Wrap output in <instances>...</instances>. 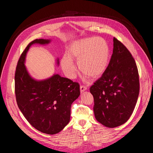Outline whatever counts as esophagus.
Here are the masks:
<instances>
[{"instance_id": "1", "label": "esophagus", "mask_w": 153, "mask_h": 153, "mask_svg": "<svg viewBox=\"0 0 153 153\" xmlns=\"http://www.w3.org/2000/svg\"><path fill=\"white\" fill-rule=\"evenodd\" d=\"M80 92H83L84 91L87 89V87L86 86H85V85H80Z\"/></svg>"}]
</instances>
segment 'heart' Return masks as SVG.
<instances>
[{"label":"heart","mask_w":153,"mask_h":153,"mask_svg":"<svg viewBox=\"0 0 153 153\" xmlns=\"http://www.w3.org/2000/svg\"><path fill=\"white\" fill-rule=\"evenodd\" d=\"M110 50L106 41L98 37L79 39L69 47L67 56H64L61 65L66 75L73 78L75 75L76 67L73 61H78L82 73L91 78L101 75L109 62Z\"/></svg>","instance_id":"1"}]
</instances>
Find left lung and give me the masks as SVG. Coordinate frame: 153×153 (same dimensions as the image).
<instances>
[{"instance_id": "left-lung-1", "label": "left lung", "mask_w": 153, "mask_h": 153, "mask_svg": "<svg viewBox=\"0 0 153 153\" xmlns=\"http://www.w3.org/2000/svg\"><path fill=\"white\" fill-rule=\"evenodd\" d=\"M113 53L108 66L90 87L97 121L115 128L132 114L139 94V75L135 59L125 46L114 38Z\"/></svg>"}]
</instances>
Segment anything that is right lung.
<instances>
[{
    "instance_id": "right-lung-1",
    "label": "right lung",
    "mask_w": 153,
    "mask_h": 153,
    "mask_svg": "<svg viewBox=\"0 0 153 153\" xmlns=\"http://www.w3.org/2000/svg\"><path fill=\"white\" fill-rule=\"evenodd\" d=\"M50 42L49 39H36L27 45L16 66L15 91L18 108L28 122L38 131L53 135L69 122L71 104L80 96V91L78 82L58 74L38 81L27 72L24 62L30 46Z\"/></svg>"
}]
</instances>
